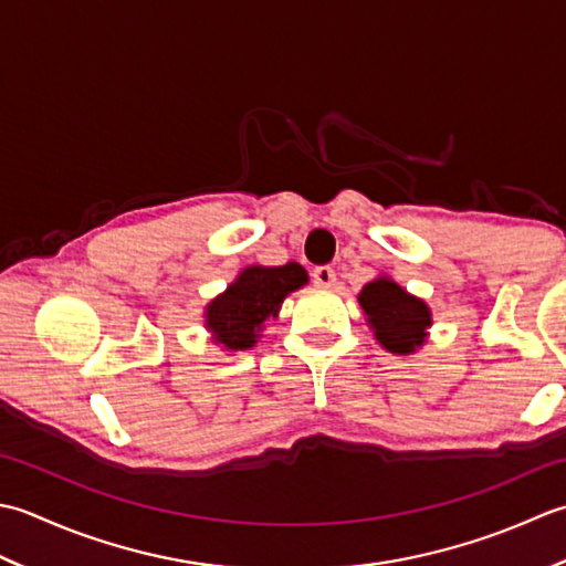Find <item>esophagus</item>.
Listing matches in <instances>:
<instances>
[{
	"instance_id": "esophagus-1",
	"label": "esophagus",
	"mask_w": 566,
	"mask_h": 566,
	"mask_svg": "<svg viewBox=\"0 0 566 566\" xmlns=\"http://www.w3.org/2000/svg\"><path fill=\"white\" fill-rule=\"evenodd\" d=\"M313 281L319 287H329V285H334V281H337V275H334V271L329 266H317V269H313Z\"/></svg>"
}]
</instances>
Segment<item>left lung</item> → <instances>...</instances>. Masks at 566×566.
Listing matches in <instances>:
<instances>
[{
  "instance_id": "obj_1",
  "label": "left lung",
  "mask_w": 566,
  "mask_h": 566,
  "mask_svg": "<svg viewBox=\"0 0 566 566\" xmlns=\"http://www.w3.org/2000/svg\"><path fill=\"white\" fill-rule=\"evenodd\" d=\"M359 303L376 339L394 354L415 352L424 342V329L432 325L430 307L390 279L366 283Z\"/></svg>"
}]
</instances>
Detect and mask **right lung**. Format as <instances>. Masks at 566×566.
Segmentation results:
<instances>
[{
	"mask_svg": "<svg viewBox=\"0 0 566 566\" xmlns=\"http://www.w3.org/2000/svg\"><path fill=\"white\" fill-rule=\"evenodd\" d=\"M307 283L300 263L285 266H251L227 287V293L207 305V327L214 342L227 349H249L256 344L259 329L269 317H275L283 297Z\"/></svg>",
	"mask_w": 566,
	"mask_h": 566,
	"instance_id": "right-lung-1",
	"label": "right lung"
}]
</instances>
